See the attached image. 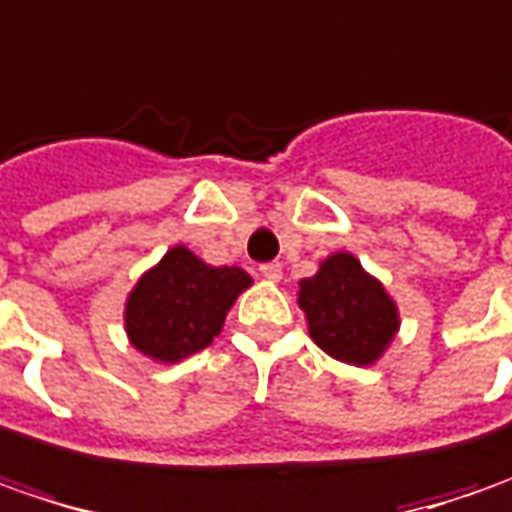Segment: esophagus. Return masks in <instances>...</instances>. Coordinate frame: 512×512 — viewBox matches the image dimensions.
Returning <instances> with one entry per match:
<instances>
[{"mask_svg":"<svg viewBox=\"0 0 512 512\" xmlns=\"http://www.w3.org/2000/svg\"><path fill=\"white\" fill-rule=\"evenodd\" d=\"M260 274H263L266 280L277 283V280L283 277V266H280V263H263V266H260Z\"/></svg>","mask_w":512,"mask_h":512,"instance_id":"esophagus-1","label":"esophagus"}]
</instances>
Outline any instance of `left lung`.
I'll use <instances>...</instances> for the list:
<instances>
[{"label": "left lung", "mask_w": 512, "mask_h": 512, "mask_svg": "<svg viewBox=\"0 0 512 512\" xmlns=\"http://www.w3.org/2000/svg\"><path fill=\"white\" fill-rule=\"evenodd\" d=\"M297 303L311 340L348 365H374L399 331L397 303L348 252L328 255L314 277L300 280Z\"/></svg>", "instance_id": "obj_1"}]
</instances>
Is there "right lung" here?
Returning <instances> with one entry per match:
<instances>
[{
    "instance_id": "1",
    "label": "right lung",
    "mask_w": 512,
    "mask_h": 512,
    "mask_svg": "<svg viewBox=\"0 0 512 512\" xmlns=\"http://www.w3.org/2000/svg\"><path fill=\"white\" fill-rule=\"evenodd\" d=\"M249 286L252 277L238 266H209L186 246H172L127 297V337L150 360L181 362L221 334L226 314Z\"/></svg>"
}]
</instances>
